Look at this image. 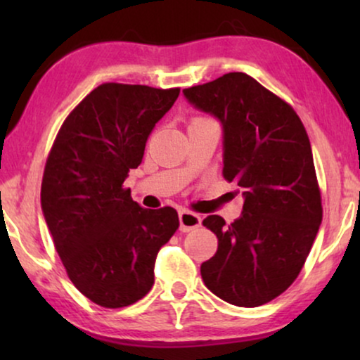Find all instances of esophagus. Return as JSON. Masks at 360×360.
<instances>
[{"instance_id":"1","label":"esophagus","mask_w":360,"mask_h":360,"mask_svg":"<svg viewBox=\"0 0 360 360\" xmlns=\"http://www.w3.org/2000/svg\"><path fill=\"white\" fill-rule=\"evenodd\" d=\"M179 219H180V231H181V233H188V231L201 226L200 214H195V213H191V211H186V210L180 211Z\"/></svg>"}]
</instances>
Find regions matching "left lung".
<instances>
[{"label":"left lung","instance_id":"8db88e82","mask_svg":"<svg viewBox=\"0 0 360 360\" xmlns=\"http://www.w3.org/2000/svg\"><path fill=\"white\" fill-rule=\"evenodd\" d=\"M184 96L221 122L223 175L244 196L234 223L205 218L218 250L201 264V278L224 302L260 307L298 277L323 219L308 134L292 106L243 72L185 88Z\"/></svg>","mask_w":360,"mask_h":360}]
</instances>
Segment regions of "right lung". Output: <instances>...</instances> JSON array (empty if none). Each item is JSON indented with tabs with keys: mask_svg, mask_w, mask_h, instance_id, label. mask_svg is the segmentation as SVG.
Returning a JSON list of instances; mask_svg holds the SVG:
<instances>
[{
	"mask_svg": "<svg viewBox=\"0 0 360 360\" xmlns=\"http://www.w3.org/2000/svg\"><path fill=\"white\" fill-rule=\"evenodd\" d=\"M179 88L103 83L58 131L41 206L72 283L105 308L139 302L154 285L160 248L179 229L174 208L146 210L122 188Z\"/></svg>",
	"mask_w": 360,
	"mask_h": 360,
	"instance_id": "1",
	"label": "right lung"
}]
</instances>
